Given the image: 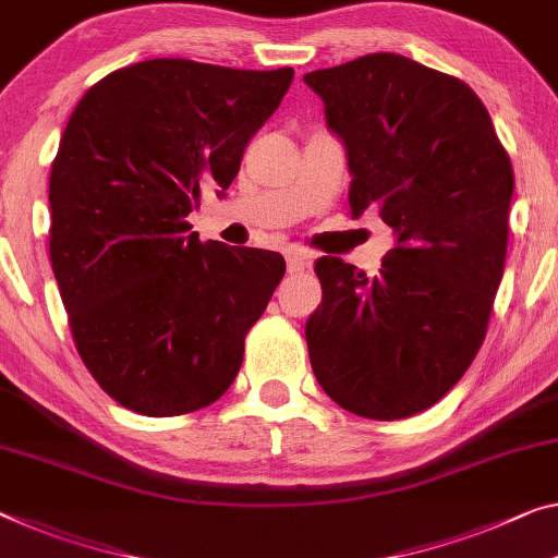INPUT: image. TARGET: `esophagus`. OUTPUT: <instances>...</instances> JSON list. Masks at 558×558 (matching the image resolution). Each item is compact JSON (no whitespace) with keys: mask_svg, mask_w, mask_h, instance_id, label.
<instances>
[{"mask_svg":"<svg viewBox=\"0 0 558 558\" xmlns=\"http://www.w3.org/2000/svg\"><path fill=\"white\" fill-rule=\"evenodd\" d=\"M284 259H287V271L299 274V271H304V267H308V262H312V254H306L302 250H287Z\"/></svg>","mask_w":558,"mask_h":558,"instance_id":"1","label":"esophagus"}]
</instances>
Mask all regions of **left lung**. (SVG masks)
Masks as SVG:
<instances>
[{
	"instance_id": "8db88e82",
	"label": "left lung",
	"mask_w": 558,
	"mask_h": 558,
	"mask_svg": "<svg viewBox=\"0 0 558 558\" xmlns=\"http://www.w3.org/2000/svg\"><path fill=\"white\" fill-rule=\"evenodd\" d=\"M304 82L347 144L354 217L374 207L399 234L376 277L316 262L308 359L341 409L397 422L434 407L484 344L507 262L511 159L469 84L409 57L379 51Z\"/></svg>"
}]
</instances>
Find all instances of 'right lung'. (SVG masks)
I'll return each instance as SVG.
<instances>
[{
	"mask_svg": "<svg viewBox=\"0 0 558 558\" xmlns=\"http://www.w3.org/2000/svg\"><path fill=\"white\" fill-rule=\"evenodd\" d=\"M294 70L147 59L99 80L51 161L49 259L84 366L144 416L192 414L236 379L284 256L199 242L204 186L234 182Z\"/></svg>",
	"mask_w": 558,
	"mask_h": 558,
	"instance_id": "right-lung-1",
	"label": "right lung"
}]
</instances>
